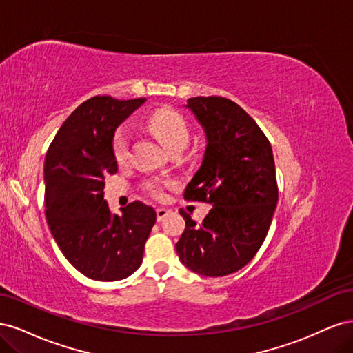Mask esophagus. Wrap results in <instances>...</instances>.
<instances>
[{
	"instance_id": "34e87169",
	"label": "esophagus",
	"mask_w": 353,
	"mask_h": 353,
	"mask_svg": "<svg viewBox=\"0 0 353 353\" xmlns=\"http://www.w3.org/2000/svg\"><path fill=\"white\" fill-rule=\"evenodd\" d=\"M156 215H157V221H163L168 215H169V209H165V208H159L156 210Z\"/></svg>"
}]
</instances>
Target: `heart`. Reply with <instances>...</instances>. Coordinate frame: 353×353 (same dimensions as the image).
I'll list each match as a JSON object with an SVG mask.
<instances>
[{
    "label": "heart",
    "mask_w": 353,
    "mask_h": 353,
    "mask_svg": "<svg viewBox=\"0 0 353 353\" xmlns=\"http://www.w3.org/2000/svg\"><path fill=\"white\" fill-rule=\"evenodd\" d=\"M145 123L148 130H150L159 138L160 143L166 148H169L170 152L176 150V148H183L184 150V147L188 144V126L184 121V117L175 110L157 109L147 116ZM130 131H128V128L121 126L113 137V154L117 163H125L128 157H130ZM163 185L165 184L160 183V181H150V183L147 184V188L150 190L153 194L160 196Z\"/></svg>",
    "instance_id": "heart-1"
}]
</instances>
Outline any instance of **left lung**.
Here are the masks:
<instances>
[{"label": "left lung", "instance_id": "obj_1", "mask_svg": "<svg viewBox=\"0 0 353 353\" xmlns=\"http://www.w3.org/2000/svg\"><path fill=\"white\" fill-rule=\"evenodd\" d=\"M185 108L208 144L184 199L208 201L212 209L201 223L179 210L185 230L175 249L188 270L223 276L248 265L268 234L279 201L272 148L237 103L212 95L188 99Z\"/></svg>", "mask_w": 353, "mask_h": 353}]
</instances>
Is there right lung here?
<instances>
[{"instance_id":"1","label":"right lung","mask_w":353,"mask_h":353,"mask_svg":"<svg viewBox=\"0 0 353 353\" xmlns=\"http://www.w3.org/2000/svg\"><path fill=\"white\" fill-rule=\"evenodd\" d=\"M145 99L95 95L63 122L44 163L46 216L66 259L88 279L123 280L143 262L156 222L152 206L134 201L112 213L104 200V176L117 172L116 128Z\"/></svg>"}]
</instances>
